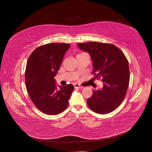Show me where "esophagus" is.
I'll return each instance as SVG.
<instances>
[{
    "label": "esophagus",
    "mask_w": 152,
    "mask_h": 152,
    "mask_svg": "<svg viewBox=\"0 0 152 152\" xmlns=\"http://www.w3.org/2000/svg\"><path fill=\"white\" fill-rule=\"evenodd\" d=\"M75 88H79V89H81V88H83V87H81V86H80L79 84H75Z\"/></svg>",
    "instance_id": "obj_1"
}]
</instances>
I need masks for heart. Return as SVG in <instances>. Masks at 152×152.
<instances>
[{"mask_svg":"<svg viewBox=\"0 0 152 152\" xmlns=\"http://www.w3.org/2000/svg\"><path fill=\"white\" fill-rule=\"evenodd\" d=\"M86 53H84V52H82V53H79V55H81V54H86Z\"/></svg>","mask_w":152,"mask_h":152,"instance_id":"obj_1","label":"heart"}]
</instances>
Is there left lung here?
<instances>
[{"mask_svg":"<svg viewBox=\"0 0 152 152\" xmlns=\"http://www.w3.org/2000/svg\"><path fill=\"white\" fill-rule=\"evenodd\" d=\"M77 44L80 49L90 54L94 66L92 73L104 82L101 89L93 90L87 104L95 113H109L121 105L126 94L130 79L128 61L122 51L112 44Z\"/></svg>","mask_w":152,"mask_h":152,"instance_id":"obj_1","label":"left lung"}]
</instances>
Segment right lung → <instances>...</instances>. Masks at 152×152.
Returning <instances> with one entry per match:
<instances>
[{
  "mask_svg": "<svg viewBox=\"0 0 152 152\" xmlns=\"http://www.w3.org/2000/svg\"><path fill=\"white\" fill-rule=\"evenodd\" d=\"M69 44L49 43L39 46L28 59L25 82L31 100L37 108L49 115H56L67 108L74 89L72 84L60 86L54 77L60 69Z\"/></svg>",
  "mask_w": 152,
  "mask_h": 152,
  "instance_id": "1",
  "label": "right lung"
}]
</instances>
